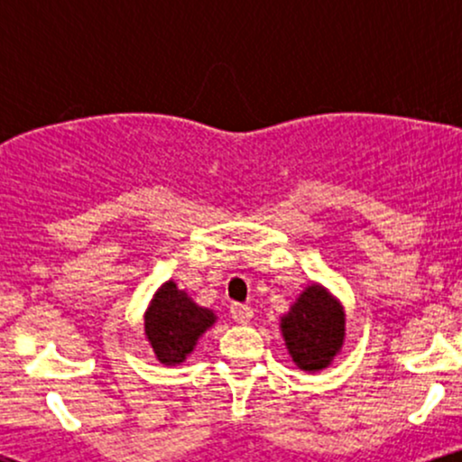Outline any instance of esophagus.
Masks as SVG:
<instances>
[{
    "instance_id": "34e87169",
    "label": "esophagus",
    "mask_w": 462,
    "mask_h": 462,
    "mask_svg": "<svg viewBox=\"0 0 462 462\" xmlns=\"http://www.w3.org/2000/svg\"><path fill=\"white\" fill-rule=\"evenodd\" d=\"M230 315H232V319H235L236 323H241V326H247V323L252 321L254 310L249 309V306H245V304H232L230 306Z\"/></svg>"
}]
</instances>
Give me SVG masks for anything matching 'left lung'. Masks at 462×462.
Masks as SVG:
<instances>
[{"mask_svg":"<svg viewBox=\"0 0 462 462\" xmlns=\"http://www.w3.org/2000/svg\"><path fill=\"white\" fill-rule=\"evenodd\" d=\"M284 346L298 369L323 371L346 343V309L330 291L312 282L280 317Z\"/></svg>","mask_w":462,"mask_h":462,"instance_id":"left-lung-1","label":"left lung"}]
</instances>
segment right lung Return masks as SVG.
<instances>
[{
    "instance_id": "1",
    "label": "right lung",
    "mask_w": 462,
    "mask_h": 462,
    "mask_svg": "<svg viewBox=\"0 0 462 462\" xmlns=\"http://www.w3.org/2000/svg\"><path fill=\"white\" fill-rule=\"evenodd\" d=\"M145 338L156 358L167 367L184 363L199 337L215 326L217 315L178 289L173 280L158 286L145 310Z\"/></svg>"
}]
</instances>
